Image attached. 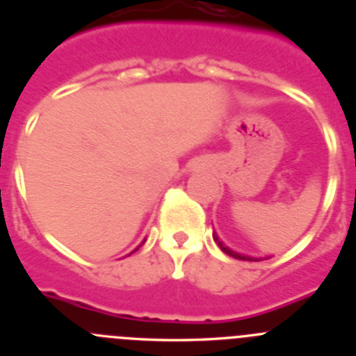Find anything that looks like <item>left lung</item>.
<instances>
[{"mask_svg":"<svg viewBox=\"0 0 356 356\" xmlns=\"http://www.w3.org/2000/svg\"><path fill=\"white\" fill-rule=\"evenodd\" d=\"M213 240H215V241H216V245L220 246L221 252L227 253L228 257L236 258V260H245V261H261V260H263V258H254V257H248V254H240V253L233 252L232 248H228V246H225V243H223V241L220 240V238H218V235H216V233H213Z\"/></svg>","mask_w":356,"mask_h":356,"instance_id":"left-lung-1","label":"left lung"}]
</instances>
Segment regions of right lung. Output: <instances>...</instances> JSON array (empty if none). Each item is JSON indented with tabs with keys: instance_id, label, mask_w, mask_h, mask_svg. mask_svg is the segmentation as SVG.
I'll list each match as a JSON object with an SVG mask.
<instances>
[{
	"instance_id": "right-lung-1",
	"label": "right lung",
	"mask_w": 356,
	"mask_h": 356,
	"mask_svg": "<svg viewBox=\"0 0 356 356\" xmlns=\"http://www.w3.org/2000/svg\"><path fill=\"white\" fill-rule=\"evenodd\" d=\"M136 250H138V248H136ZM136 250H135V252H136Z\"/></svg>"
}]
</instances>
